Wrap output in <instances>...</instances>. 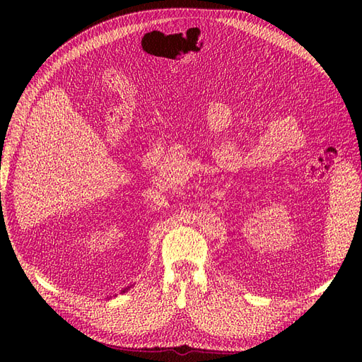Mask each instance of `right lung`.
Segmentation results:
<instances>
[{
	"label": "right lung",
	"mask_w": 362,
	"mask_h": 362,
	"mask_svg": "<svg viewBox=\"0 0 362 362\" xmlns=\"http://www.w3.org/2000/svg\"><path fill=\"white\" fill-rule=\"evenodd\" d=\"M129 288H130V286H127V288H124V289H122V291H121V292H126V291H127V289H129Z\"/></svg>",
	"instance_id": "obj_1"
}]
</instances>
